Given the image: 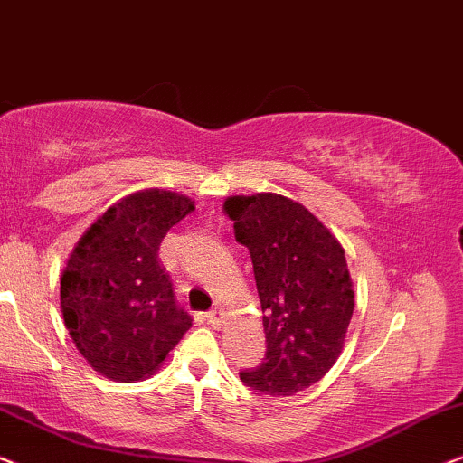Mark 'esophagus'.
I'll use <instances>...</instances> for the list:
<instances>
[{
    "label": "esophagus",
    "mask_w": 463,
    "mask_h": 463,
    "mask_svg": "<svg viewBox=\"0 0 463 463\" xmlns=\"http://www.w3.org/2000/svg\"><path fill=\"white\" fill-rule=\"evenodd\" d=\"M205 321L212 325V327H220V325L224 323V310H220V308H216V310H212V312H207L205 315Z\"/></svg>",
    "instance_id": "1"
}]
</instances>
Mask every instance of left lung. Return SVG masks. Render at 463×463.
Segmentation results:
<instances>
[{"label": "left lung", "instance_id": "obj_1", "mask_svg": "<svg viewBox=\"0 0 463 463\" xmlns=\"http://www.w3.org/2000/svg\"><path fill=\"white\" fill-rule=\"evenodd\" d=\"M250 250L262 304L266 359L241 371L258 392L291 396L321 380L344 348L354 289L340 241L302 203L277 193L224 201Z\"/></svg>", "mask_w": 463, "mask_h": 463}]
</instances>
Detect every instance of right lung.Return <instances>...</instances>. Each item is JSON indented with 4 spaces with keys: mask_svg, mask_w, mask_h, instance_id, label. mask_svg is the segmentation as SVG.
<instances>
[{
    "mask_svg": "<svg viewBox=\"0 0 463 463\" xmlns=\"http://www.w3.org/2000/svg\"><path fill=\"white\" fill-rule=\"evenodd\" d=\"M194 201L146 188L117 201L81 234L61 277V310L90 367L115 382L153 375L193 318L159 262L167 231Z\"/></svg>",
    "mask_w": 463,
    "mask_h": 463,
    "instance_id": "1",
    "label": "right lung"
}]
</instances>
